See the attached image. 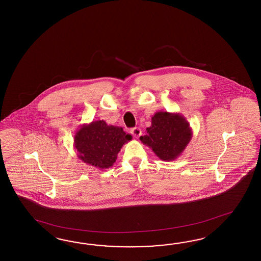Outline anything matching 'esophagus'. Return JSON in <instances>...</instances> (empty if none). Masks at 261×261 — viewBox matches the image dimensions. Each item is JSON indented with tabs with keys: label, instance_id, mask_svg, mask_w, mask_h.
Returning a JSON list of instances; mask_svg holds the SVG:
<instances>
[{
	"label": "esophagus",
	"instance_id": "obj_1",
	"mask_svg": "<svg viewBox=\"0 0 261 261\" xmlns=\"http://www.w3.org/2000/svg\"><path fill=\"white\" fill-rule=\"evenodd\" d=\"M131 134L134 136L136 139H138L140 136L141 135V130L139 128V127H135L133 129H131Z\"/></svg>",
	"mask_w": 261,
	"mask_h": 261
}]
</instances>
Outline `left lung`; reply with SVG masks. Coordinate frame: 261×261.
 Masks as SVG:
<instances>
[{"label":"left lung","mask_w":261,"mask_h":261,"mask_svg":"<svg viewBox=\"0 0 261 261\" xmlns=\"http://www.w3.org/2000/svg\"><path fill=\"white\" fill-rule=\"evenodd\" d=\"M193 136L189 122L179 113H155L141 142L152 149L163 162L175 161L184 152Z\"/></svg>","instance_id":"left-lung-1"}]
</instances>
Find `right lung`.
<instances>
[{
  "label": "right lung",
  "mask_w": 261,
  "mask_h": 261,
  "mask_svg": "<svg viewBox=\"0 0 261 261\" xmlns=\"http://www.w3.org/2000/svg\"><path fill=\"white\" fill-rule=\"evenodd\" d=\"M132 140L121 127L108 125L105 120L83 124L74 136L77 158L99 170L107 169L116 162L124 143Z\"/></svg>",
  "instance_id": "1"
}]
</instances>
